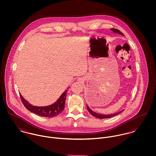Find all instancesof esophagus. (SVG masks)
I'll use <instances>...</instances> for the list:
<instances>
[{
    "mask_svg": "<svg viewBox=\"0 0 156 156\" xmlns=\"http://www.w3.org/2000/svg\"><path fill=\"white\" fill-rule=\"evenodd\" d=\"M80 82H82V79H79V80Z\"/></svg>",
    "mask_w": 156,
    "mask_h": 156,
    "instance_id": "1",
    "label": "esophagus"
}]
</instances>
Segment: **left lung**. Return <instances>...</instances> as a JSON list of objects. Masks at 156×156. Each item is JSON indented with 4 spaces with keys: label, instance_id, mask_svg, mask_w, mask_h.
I'll use <instances>...</instances> for the list:
<instances>
[{
    "label": "left lung",
    "instance_id": "obj_1",
    "mask_svg": "<svg viewBox=\"0 0 156 156\" xmlns=\"http://www.w3.org/2000/svg\"><path fill=\"white\" fill-rule=\"evenodd\" d=\"M111 30L112 31H113L114 33H115V34H120V35H124V34H122L120 30H119L118 29L112 28V29H111ZM87 109H88V111H89V113H90L92 115H93L94 116H95V117H96V118H99V119H105V118H111V117H113V116H114L117 115L118 114L120 113L121 112L123 111H121L119 112H117V113H116L111 114V115H102V114L97 113H96V112H95L92 111V110L89 108L88 106H87Z\"/></svg>",
    "mask_w": 156,
    "mask_h": 156
}]
</instances>
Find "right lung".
<instances>
[{
    "label": "right lung",
    "instance_id": "1",
    "mask_svg": "<svg viewBox=\"0 0 156 156\" xmlns=\"http://www.w3.org/2000/svg\"><path fill=\"white\" fill-rule=\"evenodd\" d=\"M67 92V90H66L60 96V97L58 99V100L53 104L47 106L41 107L35 106L30 105L23 97L22 95L20 94V97L22 101L23 104L24 105L25 108L29 111L35 113L40 116H43L46 118H52L60 114L64 109Z\"/></svg>",
    "mask_w": 156,
    "mask_h": 156
}]
</instances>
